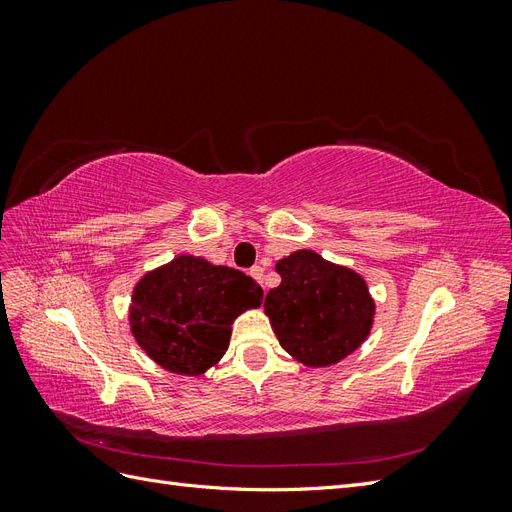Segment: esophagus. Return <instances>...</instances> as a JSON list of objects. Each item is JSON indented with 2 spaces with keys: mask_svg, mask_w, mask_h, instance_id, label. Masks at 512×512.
Instances as JSON below:
<instances>
[{
  "mask_svg": "<svg viewBox=\"0 0 512 512\" xmlns=\"http://www.w3.org/2000/svg\"><path fill=\"white\" fill-rule=\"evenodd\" d=\"M250 275L254 277V280H258V282L262 284V277H265V269L256 265V267H252V269H250Z\"/></svg>",
  "mask_w": 512,
  "mask_h": 512,
  "instance_id": "34e87169",
  "label": "esophagus"
}]
</instances>
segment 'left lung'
Instances as JSON below:
<instances>
[{
  "mask_svg": "<svg viewBox=\"0 0 512 512\" xmlns=\"http://www.w3.org/2000/svg\"><path fill=\"white\" fill-rule=\"evenodd\" d=\"M282 284L271 288L265 314L282 348L307 367H329L359 348L374 322V299L363 277L299 250L275 265Z\"/></svg>",
  "mask_w": 512,
  "mask_h": 512,
  "instance_id": "obj_1",
  "label": "left lung"
}]
</instances>
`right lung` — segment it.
Here are the masks:
<instances>
[{
    "instance_id": "obj_1",
    "label": "right lung",
    "mask_w": 512,
    "mask_h": 512,
    "mask_svg": "<svg viewBox=\"0 0 512 512\" xmlns=\"http://www.w3.org/2000/svg\"><path fill=\"white\" fill-rule=\"evenodd\" d=\"M260 303L262 288L243 271L177 256L134 286L130 327L160 367L200 376L228 350L230 324Z\"/></svg>"
}]
</instances>
